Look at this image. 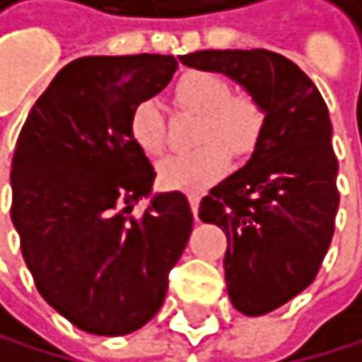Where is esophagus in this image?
<instances>
[{"label": "esophagus", "mask_w": 362, "mask_h": 362, "mask_svg": "<svg viewBox=\"0 0 362 362\" xmlns=\"http://www.w3.org/2000/svg\"><path fill=\"white\" fill-rule=\"evenodd\" d=\"M188 202H190V208H192L194 219L199 221V202H202V197H199V194H190V197H188Z\"/></svg>", "instance_id": "esophagus-1"}]
</instances>
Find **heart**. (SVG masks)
Instances as JSON below:
<instances>
[{"label":"heart","instance_id":"b5f03b06","mask_svg":"<svg viewBox=\"0 0 362 362\" xmlns=\"http://www.w3.org/2000/svg\"><path fill=\"white\" fill-rule=\"evenodd\" d=\"M174 100L181 109L194 112V139L199 145L192 152L170 154L156 165V179L163 188L181 192H202L223 177L228 170V152L246 156L253 152L264 127V112L253 95H230V85L217 74L190 71L179 78ZM129 136L141 152L156 156L165 147V118L154 98H143L129 114Z\"/></svg>","mask_w":362,"mask_h":362}]
</instances>
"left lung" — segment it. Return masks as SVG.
Returning a JSON list of instances; mask_svg holds the SVG:
<instances>
[{"instance_id":"obj_1","label":"left lung","mask_w":362,"mask_h":362,"mask_svg":"<svg viewBox=\"0 0 362 362\" xmlns=\"http://www.w3.org/2000/svg\"><path fill=\"white\" fill-rule=\"evenodd\" d=\"M181 64L223 74L259 103L264 127L246 165L202 199L199 217L228 237L226 288L244 315H264L313 282L334 237L338 160L320 91L284 55L194 51Z\"/></svg>"}]
</instances>
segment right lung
<instances>
[{
	"instance_id": "add662e5",
	"label": "right lung",
	"mask_w": 362,
	"mask_h": 362,
	"mask_svg": "<svg viewBox=\"0 0 362 362\" xmlns=\"http://www.w3.org/2000/svg\"><path fill=\"white\" fill-rule=\"evenodd\" d=\"M172 55H89L53 78L15 145L11 219L40 296L95 336L150 322L192 233L185 194L152 192L156 172L129 136V114L160 93ZM150 198L141 220L129 218Z\"/></svg>"
}]
</instances>
